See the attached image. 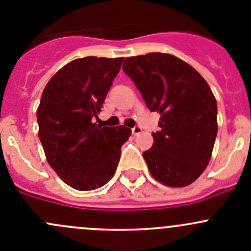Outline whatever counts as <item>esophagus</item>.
<instances>
[{"label": "esophagus", "instance_id": "34e87169", "mask_svg": "<svg viewBox=\"0 0 251 251\" xmlns=\"http://www.w3.org/2000/svg\"><path fill=\"white\" fill-rule=\"evenodd\" d=\"M142 131V127L140 125H136V126H133L132 127V133L133 135H138V133H140Z\"/></svg>", "mask_w": 251, "mask_h": 251}]
</instances>
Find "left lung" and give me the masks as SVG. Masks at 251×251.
Instances as JSON below:
<instances>
[{"instance_id": "left-lung-1", "label": "left lung", "mask_w": 251, "mask_h": 251, "mask_svg": "<svg viewBox=\"0 0 251 251\" xmlns=\"http://www.w3.org/2000/svg\"><path fill=\"white\" fill-rule=\"evenodd\" d=\"M123 70L151 111L160 113V130L143 151L151 176L170 187L196 181L211 158L217 135V103L194 68L175 55L128 57Z\"/></svg>"}]
</instances>
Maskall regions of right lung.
<instances>
[{
    "mask_svg": "<svg viewBox=\"0 0 251 251\" xmlns=\"http://www.w3.org/2000/svg\"><path fill=\"white\" fill-rule=\"evenodd\" d=\"M124 58H78L48 81L37 109L39 137L50 168L77 191H92L113 177L125 126L96 125Z\"/></svg>",
    "mask_w": 251,
    "mask_h": 251,
    "instance_id": "add662e5",
    "label": "right lung"
}]
</instances>
